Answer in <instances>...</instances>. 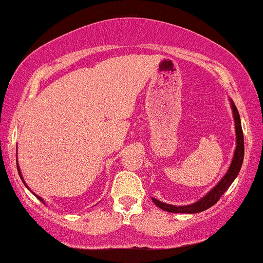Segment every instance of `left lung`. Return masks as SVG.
Returning a JSON list of instances; mask_svg holds the SVG:
<instances>
[{"label": "left lung", "instance_id": "8db88e82", "mask_svg": "<svg viewBox=\"0 0 263 263\" xmlns=\"http://www.w3.org/2000/svg\"><path fill=\"white\" fill-rule=\"evenodd\" d=\"M230 105L232 115H234V121H235V134H236V148H235L234 157H232V161L230 163V167H229L228 172L221 179L219 180V183L214 186L213 189H210L203 198L199 199L198 201L193 204L188 205H172L163 203V201L157 200V199L152 198V201L157 206L161 208L162 210L170 211V213H179V214H197L200 211H204L209 208L213 206L218 203V200L221 198V195L224 194L226 190L229 189V186L231 185L232 182L236 179L238 176V172L241 170V165L243 162V155H245V146H243V134H242V127H241V120L240 115L236 106H235L234 101L230 99Z\"/></svg>", "mask_w": 263, "mask_h": 263}]
</instances>
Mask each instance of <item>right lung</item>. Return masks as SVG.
<instances>
[{"label": "right lung", "instance_id": "add662e5", "mask_svg": "<svg viewBox=\"0 0 263 263\" xmlns=\"http://www.w3.org/2000/svg\"><path fill=\"white\" fill-rule=\"evenodd\" d=\"M17 170H18V174H20V177H21V179H22V182H23V184H25V185L27 186V188H28V185H27V184H26V182H25V179H23V177H22V172H21V168H20V165H18V162H17ZM29 189V188H28ZM33 193V192H32ZM33 194H34V193H33ZM35 195V194H34ZM35 197H37V199H38V200H41L42 201V203H43V204H45L44 203V200H43V199H42L41 197H39V195H35Z\"/></svg>", "mask_w": 263, "mask_h": 263}]
</instances>
